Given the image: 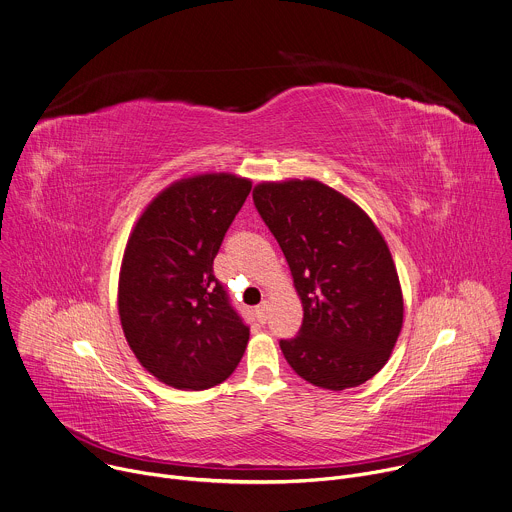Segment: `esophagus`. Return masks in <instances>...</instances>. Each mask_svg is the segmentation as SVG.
Returning a JSON list of instances; mask_svg holds the SVG:
<instances>
[{
    "instance_id": "obj_1",
    "label": "esophagus",
    "mask_w": 512,
    "mask_h": 512,
    "mask_svg": "<svg viewBox=\"0 0 512 512\" xmlns=\"http://www.w3.org/2000/svg\"><path fill=\"white\" fill-rule=\"evenodd\" d=\"M267 303H261L257 309H255V317H257V321L259 323H265L267 321Z\"/></svg>"
}]
</instances>
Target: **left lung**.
<instances>
[{"mask_svg":"<svg viewBox=\"0 0 512 512\" xmlns=\"http://www.w3.org/2000/svg\"><path fill=\"white\" fill-rule=\"evenodd\" d=\"M253 203L303 305L299 333L279 342L287 364L325 390L368 382L388 362L404 319L384 237L356 203L317 181L261 183Z\"/></svg>","mask_w":512,"mask_h":512,"instance_id":"left-lung-1","label":"left lung"}]
</instances>
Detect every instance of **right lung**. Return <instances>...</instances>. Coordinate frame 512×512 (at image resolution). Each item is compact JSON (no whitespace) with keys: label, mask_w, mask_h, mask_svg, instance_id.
Here are the masks:
<instances>
[{"label":"right lung","mask_w":512,"mask_h":512,"mask_svg":"<svg viewBox=\"0 0 512 512\" xmlns=\"http://www.w3.org/2000/svg\"><path fill=\"white\" fill-rule=\"evenodd\" d=\"M251 181L199 175L162 191L138 219L120 269L118 313L138 362L179 390L227 380L243 358L249 325L213 273Z\"/></svg>","instance_id":"1"}]
</instances>
